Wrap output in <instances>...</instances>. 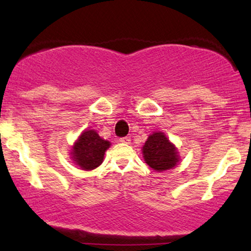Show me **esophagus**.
Returning a JSON list of instances; mask_svg holds the SVG:
<instances>
[{
	"mask_svg": "<svg viewBox=\"0 0 251 251\" xmlns=\"http://www.w3.org/2000/svg\"><path fill=\"white\" fill-rule=\"evenodd\" d=\"M120 142L122 144H130L131 139H130V137H123V138H120Z\"/></svg>",
	"mask_w": 251,
	"mask_h": 251,
	"instance_id": "obj_1",
	"label": "esophagus"
}]
</instances>
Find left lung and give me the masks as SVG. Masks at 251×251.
<instances>
[{
	"mask_svg": "<svg viewBox=\"0 0 251 251\" xmlns=\"http://www.w3.org/2000/svg\"><path fill=\"white\" fill-rule=\"evenodd\" d=\"M143 157L147 166L155 171L173 169L179 163L177 147L170 142L166 133L154 131L143 145Z\"/></svg>",
	"mask_w": 251,
	"mask_h": 251,
	"instance_id": "obj_1",
	"label": "left lung"
}]
</instances>
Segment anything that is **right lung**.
I'll return each mask as SVG.
<instances>
[{
  "label": "right lung",
  "mask_w": 251,
  "mask_h": 251,
  "mask_svg": "<svg viewBox=\"0 0 251 251\" xmlns=\"http://www.w3.org/2000/svg\"><path fill=\"white\" fill-rule=\"evenodd\" d=\"M111 143L102 139L95 130H84L75 140L71 150V159L82 170H94L104 161L105 152Z\"/></svg>",
  "instance_id": "right-lung-1"
}]
</instances>
